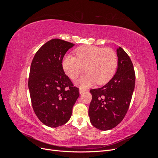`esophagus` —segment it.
Listing matches in <instances>:
<instances>
[{"mask_svg":"<svg viewBox=\"0 0 158 158\" xmlns=\"http://www.w3.org/2000/svg\"><path fill=\"white\" fill-rule=\"evenodd\" d=\"M87 90H85V89H82V88H80V89H79V92H80V94H82V93H84V92H86Z\"/></svg>","mask_w":158,"mask_h":158,"instance_id":"esophagus-1","label":"esophagus"}]
</instances>
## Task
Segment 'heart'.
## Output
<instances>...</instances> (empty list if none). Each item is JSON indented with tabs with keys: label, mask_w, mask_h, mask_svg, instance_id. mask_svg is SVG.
<instances>
[{
	"label": "heart",
	"mask_w": 158,
	"mask_h": 158,
	"mask_svg": "<svg viewBox=\"0 0 158 158\" xmlns=\"http://www.w3.org/2000/svg\"><path fill=\"white\" fill-rule=\"evenodd\" d=\"M76 58L66 55L62 62L66 74L73 80L84 73H87L80 78L78 84L82 88H88L97 82L106 84L112 79L118 66V58L113 50L109 48L84 45L75 50Z\"/></svg>",
	"instance_id": "obj_1"
}]
</instances>
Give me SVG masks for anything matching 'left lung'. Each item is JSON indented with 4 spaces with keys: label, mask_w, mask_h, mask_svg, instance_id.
Segmentation results:
<instances>
[{
    "label": "left lung",
    "mask_w": 158,
    "mask_h": 158,
    "mask_svg": "<svg viewBox=\"0 0 158 158\" xmlns=\"http://www.w3.org/2000/svg\"><path fill=\"white\" fill-rule=\"evenodd\" d=\"M118 66L109 82L98 89H92L89 107L92 125L101 131L117 126L125 117L130 106L135 85V73L130 57L121 47L117 49Z\"/></svg>",
    "instance_id": "8db88e82"
}]
</instances>
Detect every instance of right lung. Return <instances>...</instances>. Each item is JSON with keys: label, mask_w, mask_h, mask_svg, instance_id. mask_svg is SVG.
<instances>
[{"label": "right lung", "mask_w": 158, "mask_h": 158, "mask_svg": "<svg viewBox=\"0 0 158 158\" xmlns=\"http://www.w3.org/2000/svg\"><path fill=\"white\" fill-rule=\"evenodd\" d=\"M74 44L60 39L47 41L37 51L31 64L28 88L37 118L47 127L67 123L79 97L62 66L63 57Z\"/></svg>", "instance_id": "obj_1"}]
</instances>
